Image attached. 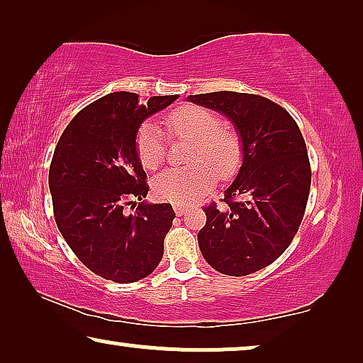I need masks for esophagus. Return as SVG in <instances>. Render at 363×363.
Segmentation results:
<instances>
[{
	"mask_svg": "<svg viewBox=\"0 0 363 363\" xmlns=\"http://www.w3.org/2000/svg\"><path fill=\"white\" fill-rule=\"evenodd\" d=\"M186 210L188 208L186 206H183V205H175V213L178 216H182V215H185L186 213Z\"/></svg>",
	"mask_w": 363,
	"mask_h": 363,
	"instance_id": "34e87169",
	"label": "esophagus"
}]
</instances>
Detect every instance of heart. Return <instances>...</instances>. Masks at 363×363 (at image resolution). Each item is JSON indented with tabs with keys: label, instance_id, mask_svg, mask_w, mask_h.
Returning <instances> with one entry per match:
<instances>
[{
	"label": "heart",
	"instance_id": "heart-1",
	"mask_svg": "<svg viewBox=\"0 0 363 363\" xmlns=\"http://www.w3.org/2000/svg\"><path fill=\"white\" fill-rule=\"evenodd\" d=\"M167 130L173 138L193 140L191 167L170 168L152 182L153 193L163 201L186 205L200 200L215 188L218 178L230 182L240 173L245 148L240 133L223 127L218 113L200 106H183L165 117ZM138 162L145 170H157L165 160V137L155 123H143L135 137Z\"/></svg>",
	"mask_w": 363,
	"mask_h": 363
}]
</instances>
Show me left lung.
Here are the masks:
<instances>
[{
    "mask_svg": "<svg viewBox=\"0 0 363 363\" xmlns=\"http://www.w3.org/2000/svg\"><path fill=\"white\" fill-rule=\"evenodd\" d=\"M225 113L240 132L245 158L223 198L203 206V257L228 276H247L274 262L294 240L311 190V163L301 128L284 107L256 94L188 97Z\"/></svg>",
    "mask_w": 363,
    "mask_h": 363,
    "instance_id": "obj_1",
    "label": "left lung"
}]
</instances>
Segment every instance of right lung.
Masks as SVG:
<instances>
[{
	"label": "right lung",
	"mask_w": 363,
	"mask_h": 363,
	"mask_svg": "<svg viewBox=\"0 0 363 363\" xmlns=\"http://www.w3.org/2000/svg\"><path fill=\"white\" fill-rule=\"evenodd\" d=\"M178 96L112 92L84 107L64 128L49 167L54 220L87 269L128 284L158 266L175 211L170 203L127 206L147 196V173L138 162L140 123ZM135 206V205H133Z\"/></svg>",
	"instance_id": "1"
}]
</instances>
